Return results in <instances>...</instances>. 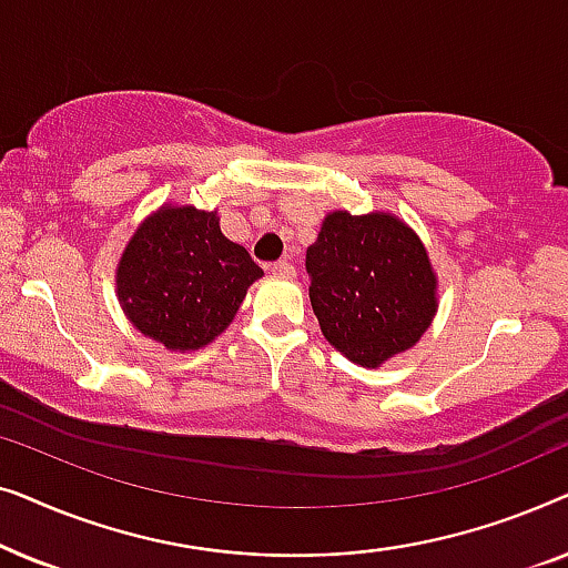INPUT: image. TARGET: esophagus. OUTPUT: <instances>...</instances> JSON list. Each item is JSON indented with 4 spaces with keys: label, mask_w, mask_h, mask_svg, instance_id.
<instances>
[{
    "label": "esophagus",
    "mask_w": 568,
    "mask_h": 568,
    "mask_svg": "<svg viewBox=\"0 0 568 568\" xmlns=\"http://www.w3.org/2000/svg\"><path fill=\"white\" fill-rule=\"evenodd\" d=\"M271 274L274 276H282V278H292L294 274H297V271H294V266L290 261H276V263H271Z\"/></svg>",
    "instance_id": "1"
}]
</instances>
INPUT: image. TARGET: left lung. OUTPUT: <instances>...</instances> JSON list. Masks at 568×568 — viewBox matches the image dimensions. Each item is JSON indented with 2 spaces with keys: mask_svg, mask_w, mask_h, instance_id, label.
<instances>
[{
  "mask_svg": "<svg viewBox=\"0 0 568 568\" xmlns=\"http://www.w3.org/2000/svg\"><path fill=\"white\" fill-rule=\"evenodd\" d=\"M305 268L323 336L362 367L414 346L437 313L429 255L390 214H328Z\"/></svg>",
  "mask_w": 568,
  "mask_h": 568,
  "instance_id": "obj_1",
  "label": "left lung"
}]
</instances>
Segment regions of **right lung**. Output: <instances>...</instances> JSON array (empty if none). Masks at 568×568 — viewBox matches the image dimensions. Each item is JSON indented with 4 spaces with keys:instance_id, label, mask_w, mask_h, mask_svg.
I'll return each instance as SVG.
<instances>
[{
    "instance_id": "1",
    "label": "right lung",
    "mask_w": 568,
    "mask_h": 568,
    "mask_svg": "<svg viewBox=\"0 0 568 568\" xmlns=\"http://www.w3.org/2000/svg\"><path fill=\"white\" fill-rule=\"evenodd\" d=\"M263 268L222 235L216 212L165 206L131 237L119 263L129 321L170 352L206 346L235 317Z\"/></svg>"
}]
</instances>
